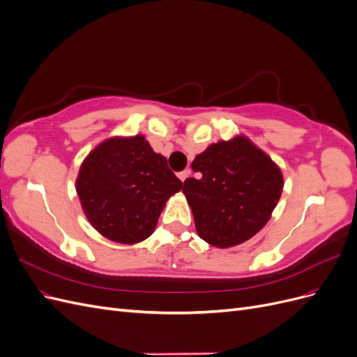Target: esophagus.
Instances as JSON below:
<instances>
[{
    "label": "esophagus",
    "instance_id": "34e87169",
    "mask_svg": "<svg viewBox=\"0 0 357 357\" xmlns=\"http://www.w3.org/2000/svg\"><path fill=\"white\" fill-rule=\"evenodd\" d=\"M189 176H190V169H185V171L178 172V178H180L181 181H185V180H186Z\"/></svg>",
    "mask_w": 357,
    "mask_h": 357
}]
</instances>
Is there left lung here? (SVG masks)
I'll return each mask as SVG.
<instances>
[{
	"mask_svg": "<svg viewBox=\"0 0 357 357\" xmlns=\"http://www.w3.org/2000/svg\"><path fill=\"white\" fill-rule=\"evenodd\" d=\"M198 177L183 185L197 232L228 248L250 240L271 218L282 197L283 174L244 135L208 146L192 162Z\"/></svg>",
	"mask_w": 357,
	"mask_h": 357,
	"instance_id": "obj_1",
	"label": "left lung"
}]
</instances>
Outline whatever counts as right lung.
<instances>
[{
	"mask_svg": "<svg viewBox=\"0 0 357 357\" xmlns=\"http://www.w3.org/2000/svg\"><path fill=\"white\" fill-rule=\"evenodd\" d=\"M183 183L143 135L114 137L83 160L75 189L82 208L105 238L135 244L153 234L167 199Z\"/></svg>",
	"mask_w": 357,
	"mask_h": 357,
	"instance_id": "obj_1",
	"label": "right lung"
}]
</instances>
